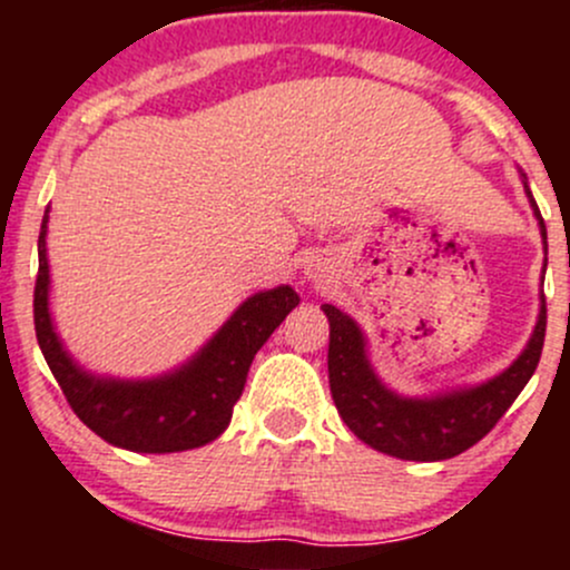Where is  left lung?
Here are the masks:
<instances>
[{"label": "left lung", "instance_id": "8db88e82", "mask_svg": "<svg viewBox=\"0 0 570 570\" xmlns=\"http://www.w3.org/2000/svg\"><path fill=\"white\" fill-rule=\"evenodd\" d=\"M522 185L539 219L547 248V225L535 206L525 174H522ZM322 311L330 318L326 364H330V391L340 417L370 448L402 458V461H444L480 442L531 381L539 367L547 332V303L541 292V311L533 335L525 351L501 375L472 389L412 399L399 396L396 391L381 383L370 364L367 340L348 313L335 305H322Z\"/></svg>", "mask_w": 570, "mask_h": 570}]
</instances>
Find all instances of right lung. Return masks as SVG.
Segmentation results:
<instances>
[{"label": "right lung", "mask_w": 570, "mask_h": 570, "mask_svg": "<svg viewBox=\"0 0 570 570\" xmlns=\"http://www.w3.org/2000/svg\"><path fill=\"white\" fill-rule=\"evenodd\" d=\"M48 212L39 230L35 330L45 362L69 407L104 442L130 453H179L217 440L244 394L248 367L276 326L299 305L292 286L257 292L179 370L147 381H120L82 370L63 348L50 318Z\"/></svg>", "instance_id": "1"}]
</instances>
